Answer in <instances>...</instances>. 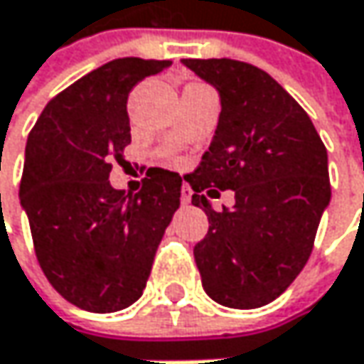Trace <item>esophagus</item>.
I'll use <instances>...</instances> for the list:
<instances>
[{
	"mask_svg": "<svg viewBox=\"0 0 364 364\" xmlns=\"http://www.w3.org/2000/svg\"><path fill=\"white\" fill-rule=\"evenodd\" d=\"M191 199H193V191H191L188 186H182V195H180V201H182V205H188L191 203Z\"/></svg>",
	"mask_w": 364,
	"mask_h": 364,
	"instance_id": "esophagus-1",
	"label": "esophagus"
}]
</instances>
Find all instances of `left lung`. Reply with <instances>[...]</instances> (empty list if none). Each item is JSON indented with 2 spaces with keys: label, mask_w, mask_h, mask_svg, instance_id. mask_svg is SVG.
Returning <instances> with one entry per match:
<instances>
[{
  "label": "left lung",
  "mask_w": 364,
  "mask_h": 364,
  "mask_svg": "<svg viewBox=\"0 0 364 364\" xmlns=\"http://www.w3.org/2000/svg\"><path fill=\"white\" fill-rule=\"evenodd\" d=\"M220 92L222 113L199 167L184 180L209 230L195 245L207 296L228 308H259L306 266L331 201L327 149L308 113L266 70L230 58H184ZM235 193L215 212L206 198Z\"/></svg>",
  "instance_id": "left-lung-1"
}]
</instances>
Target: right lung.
Wrapping results in <instances>:
<instances>
[{
    "instance_id": "right-lung-1",
    "label": "right lung",
    "mask_w": 364,
    "mask_h": 364,
    "mask_svg": "<svg viewBox=\"0 0 364 364\" xmlns=\"http://www.w3.org/2000/svg\"><path fill=\"white\" fill-rule=\"evenodd\" d=\"M171 60L117 58L54 96L28 134L21 180L37 262L81 310L117 312L142 296L182 178L151 167L136 195L114 191L113 163L132 142L127 96Z\"/></svg>"
}]
</instances>
